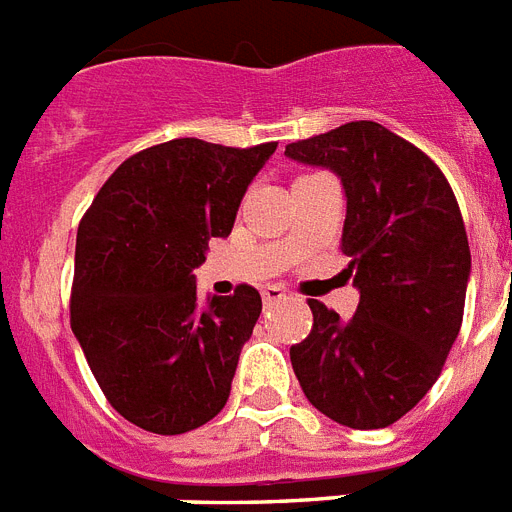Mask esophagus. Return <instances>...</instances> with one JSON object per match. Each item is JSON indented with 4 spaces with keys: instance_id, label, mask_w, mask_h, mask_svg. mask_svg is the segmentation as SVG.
Masks as SVG:
<instances>
[{
    "instance_id": "34e87169",
    "label": "esophagus",
    "mask_w": 512,
    "mask_h": 512,
    "mask_svg": "<svg viewBox=\"0 0 512 512\" xmlns=\"http://www.w3.org/2000/svg\"><path fill=\"white\" fill-rule=\"evenodd\" d=\"M286 297V289L284 286H265L263 289V302L265 305H270V302H278V299H284Z\"/></svg>"
}]
</instances>
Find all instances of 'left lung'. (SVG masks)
I'll return each instance as SVG.
<instances>
[{
  "label": "left lung",
  "instance_id": "1",
  "mask_svg": "<svg viewBox=\"0 0 512 512\" xmlns=\"http://www.w3.org/2000/svg\"><path fill=\"white\" fill-rule=\"evenodd\" d=\"M342 178V252L360 292L350 321L310 299L313 328L289 350L310 405L350 429H386L426 397L463 323L471 249L447 178L373 120L286 144Z\"/></svg>",
  "mask_w": 512,
  "mask_h": 512
}]
</instances>
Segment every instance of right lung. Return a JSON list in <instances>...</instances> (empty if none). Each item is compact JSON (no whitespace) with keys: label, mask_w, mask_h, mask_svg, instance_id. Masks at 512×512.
<instances>
[{"label":"right lung","mask_w":512,"mask_h":512,"mask_svg":"<svg viewBox=\"0 0 512 512\" xmlns=\"http://www.w3.org/2000/svg\"><path fill=\"white\" fill-rule=\"evenodd\" d=\"M276 141L173 139L128 157L78 223L70 326L107 402L173 436L223 410L263 299L242 284L199 307L191 270L228 236Z\"/></svg>","instance_id":"obj_1"}]
</instances>
